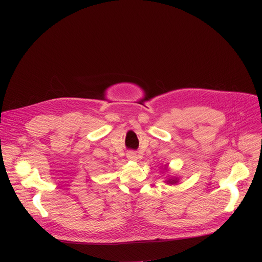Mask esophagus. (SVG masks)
Returning <instances> with one entry per match:
<instances>
[{"label":"esophagus","mask_w":262,"mask_h":262,"mask_svg":"<svg viewBox=\"0 0 262 262\" xmlns=\"http://www.w3.org/2000/svg\"><path fill=\"white\" fill-rule=\"evenodd\" d=\"M126 158L129 161H134V162H137V160H138V156H137V154L135 151H128L126 154Z\"/></svg>","instance_id":"1"}]
</instances>
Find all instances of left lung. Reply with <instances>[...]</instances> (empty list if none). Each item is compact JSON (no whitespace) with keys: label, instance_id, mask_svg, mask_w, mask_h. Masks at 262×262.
Here are the masks:
<instances>
[{"label":"left lung","instance_id":"left-lung-1","mask_svg":"<svg viewBox=\"0 0 262 262\" xmlns=\"http://www.w3.org/2000/svg\"><path fill=\"white\" fill-rule=\"evenodd\" d=\"M177 182H178V178H172V179L170 178L167 180V183H170V184H175Z\"/></svg>","mask_w":262,"mask_h":262}]
</instances>
